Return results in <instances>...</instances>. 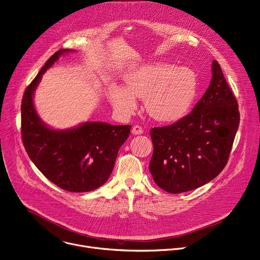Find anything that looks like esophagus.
<instances>
[{
	"instance_id": "1",
	"label": "esophagus",
	"mask_w": 260,
	"mask_h": 260,
	"mask_svg": "<svg viewBox=\"0 0 260 260\" xmlns=\"http://www.w3.org/2000/svg\"><path fill=\"white\" fill-rule=\"evenodd\" d=\"M143 128L141 127V126H139V125H135L134 127H133V129H132V134L133 135H141V134H143Z\"/></svg>"
}]
</instances>
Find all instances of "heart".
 I'll return each instance as SVG.
<instances>
[{"mask_svg":"<svg viewBox=\"0 0 260 260\" xmlns=\"http://www.w3.org/2000/svg\"><path fill=\"white\" fill-rule=\"evenodd\" d=\"M124 88L114 87L110 92V101L116 110L128 115L137 108L136 98H144L145 109L153 119L173 122L190 110L197 81L192 70L185 67L154 63L127 76Z\"/></svg>","mask_w":260,"mask_h":260,"instance_id":"b5f03b06","label":"heart"}]
</instances>
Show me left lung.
<instances>
[{"label":"left lung","instance_id":"8db88e82","mask_svg":"<svg viewBox=\"0 0 260 260\" xmlns=\"http://www.w3.org/2000/svg\"><path fill=\"white\" fill-rule=\"evenodd\" d=\"M211 73L207 90L190 114L150 131L149 170L168 193L188 192L209 182L228 161L240 124L239 106L216 60Z\"/></svg>","mask_w":260,"mask_h":260}]
</instances>
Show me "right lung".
<instances>
[{"label":"right lung","mask_w":260,"mask_h":260,"mask_svg":"<svg viewBox=\"0 0 260 260\" xmlns=\"http://www.w3.org/2000/svg\"><path fill=\"white\" fill-rule=\"evenodd\" d=\"M56 52L23 93L21 139L38 170L65 191L84 193L102 186L113 171L118 150L129 136L131 125L84 122L70 129L57 131L39 118L33 95L42 75L65 53Z\"/></svg>","instance_id":"1"}]
</instances>
